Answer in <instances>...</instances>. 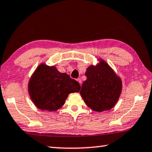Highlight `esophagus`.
<instances>
[{
  "mask_svg": "<svg viewBox=\"0 0 152 152\" xmlns=\"http://www.w3.org/2000/svg\"><path fill=\"white\" fill-rule=\"evenodd\" d=\"M77 81L78 82H79V83L81 85V78H78L77 79Z\"/></svg>",
  "mask_w": 152,
  "mask_h": 152,
  "instance_id": "34e87169",
  "label": "esophagus"
}]
</instances>
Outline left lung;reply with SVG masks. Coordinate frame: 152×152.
<instances>
[{
  "mask_svg": "<svg viewBox=\"0 0 152 152\" xmlns=\"http://www.w3.org/2000/svg\"><path fill=\"white\" fill-rule=\"evenodd\" d=\"M94 66L86 69L87 79L83 81L80 91L81 97L93 111H108L115 105L122 90V82L111 67L100 58Z\"/></svg>",
  "mask_w": 152,
  "mask_h": 152,
  "instance_id": "8db88e82",
  "label": "left lung"
}]
</instances>
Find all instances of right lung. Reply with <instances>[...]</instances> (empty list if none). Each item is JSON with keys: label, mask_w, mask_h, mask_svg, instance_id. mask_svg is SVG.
<instances>
[{"label": "right lung", "mask_w": 152, "mask_h": 152, "mask_svg": "<svg viewBox=\"0 0 152 152\" xmlns=\"http://www.w3.org/2000/svg\"><path fill=\"white\" fill-rule=\"evenodd\" d=\"M81 86L55 66L39 64L28 81V90L34 105L41 110L55 111L63 106L71 93L79 92Z\"/></svg>", "instance_id": "obj_1"}]
</instances>
